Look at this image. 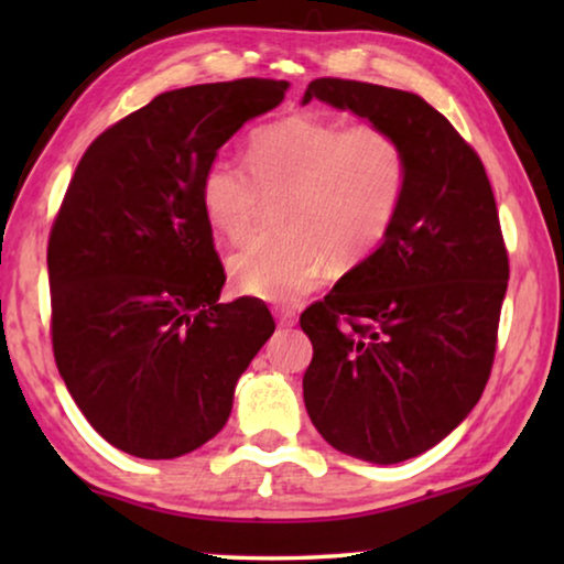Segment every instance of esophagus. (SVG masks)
I'll return each instance as SVG.
<instances>
[{
	"instance_id": "obj_1",
	"label": "esophagus",
	"mask_w": 564,
	"mask_h": 564,
	"mask_svg": "<svg viewBox=\"0 0 564 564\" xmlns=\"http://www.w3.org/2000/svg\"><path fill=\"white\" fill-rule=\"evenodd\" d=\"M276 323H280V328H292L297 323V315L292 311H276Z\"/></svg>"
}]
</instances>
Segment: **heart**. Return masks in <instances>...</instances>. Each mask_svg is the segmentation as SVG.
Here are the masks:
<instances>
[{
  "label": "heart",
  "instance_id": "heart-1",
  "mask_svg": "<svg viewBox=\"0 0 564 564\" xmlns=\"http://www.w3.org/2000/svg\"><path fill=\"white\" fill-rule=\"evenodd\" d=\"M408 153L384 128L303 112L251 135L249 166L220 153L199 182L205 218L228 241L257 220L261 195L280 203L282 234L253 236L230 253V280L264 300H295L330 264L372 253L395 223L408 192Z\"/></svg>",
  "mask_w": 564,
  "mask_h": 564
}]
</instances>
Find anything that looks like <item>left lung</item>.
<instances>
[{
    "label": "left lung",
    "instance_id": "obj_1",
    "mask_svg": "<svg viewBox=\"0 0 564 564\" xmlns=\"http://www.w3.org/2000/svg\"><path fill=\"white\" fill-rule=\"evenodd\" d=\"M311 99L388 130L411 166L382 243L300 315L313 426L349 457L398 465L449 436L490 377L508 288L496 197L477 153L419 95L315 79Z\"/></svg>",
    "mask_w": 564,
    "mask_h": 564
}]
</instances>
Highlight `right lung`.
<instances>
[{"label": "right lung", "mask_w": 564, "mask_h": 564, "mask_svg": "<svg viewBox=\"0 0 564 564\" xmlns=\"http://www.w3.org/2000/svg\"><path fill=\"white\" fill-rule=\"evenodd\" d=\"M288 82L164 91L84 153L48 241L53 354L99 436L141 459H174L226 426L238 377L274 318L226 282L199 182L243 122Z\"/></svg>", "instance_id": "add662e5"}]
</instances>
